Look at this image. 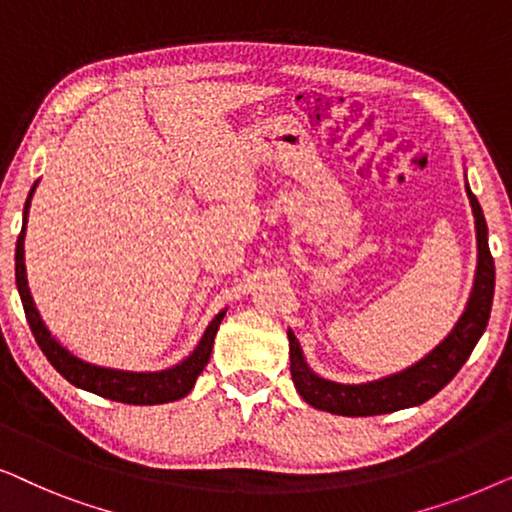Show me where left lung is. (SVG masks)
Segmentation results:
<instances>
[{
  "label": "left lung",
  "instance_id": "obj_1",
  "mask_svg": "<svg viewBox=\"0 0 512 512\" xmlns=\"http://www.w3.org/2000/svg\"><path fill=\"white\" fill-rule=\"evenodd\" d=\"M466 195L471 200L475 219L478 265H475L471 296H468L464 312H461L452 331L412 366L398 370V373L384 375L380 380L347 384L314 373L305 359L303 347H300L298 338L289 328L291 377L305 403L342 417L387 415V412L415 408V405L429 401L459 373V368L464 366L473 347L478 345L482 333H485L494 298V261L492 254H489L487 221L478 198H475L468 184Z\"/></svg>",
  "mask_w": 512,
  "mask_h": 512
}]
</instances>
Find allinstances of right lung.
Listing matches in <instances>:
<instances>
[{
	"mask_svg": "<svg viewBox=\"0 0 512 512\" xmlns=\"http://www.w3.org/2000/svg\"><path fill=\"white\" fill-rule=\"evenodd\" d=\"M39 181H34L30 188V195L25 200L23 209V230H20L18 242H16V286L20 293V300H23V310L27 317V324L32 328L34 340L41 347V352L51 366L58 370V373L65 377L67 382H72L74 387L83 391H90V394H97L102 398H109V401L128 403V405H160V403H172L179 401L191 394L195 380L205 370L209 356H212L214 338L216 331H219L223 317H226V310H221L216 317L209 321V326L202 333V338L191 354L179 363H174L170 368L163 370H123V368H109L100 366V363H90L81 356L62 345V342L55 338V335L48 331V326L41 319V314L34 305V298L30 293V286H27V270H25V230H27V214H30V202L32 195L37 191Z\"/></svg>",
	"mask_w": 512,
	"mask_h": 512,
	"instance_id": "obj_1",
	"label": "right lung"
}]
</instances>
